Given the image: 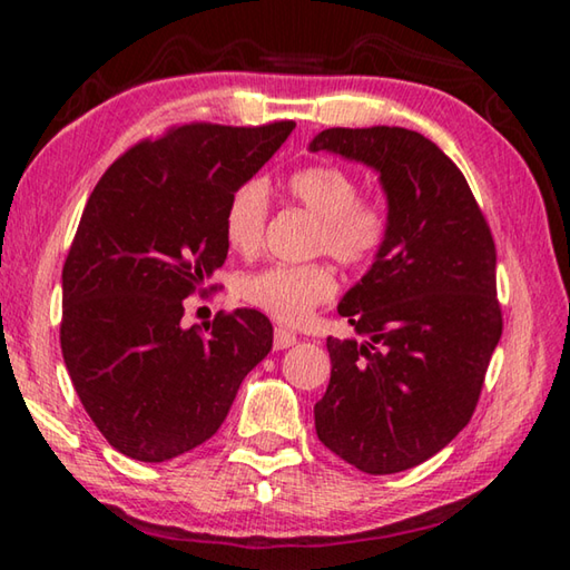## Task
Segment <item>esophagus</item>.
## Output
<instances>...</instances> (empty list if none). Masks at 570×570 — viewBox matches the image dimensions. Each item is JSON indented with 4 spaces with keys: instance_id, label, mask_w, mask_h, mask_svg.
Wrapping results in <instances>:
<instances>
[{
    "instance_id": "obj_1",
    "label": "esophagus",
    "mask_w": 570,
    "mask_h": 570,
    "mask_svg": "<svg viewBox=\"0 0 570 570\" xmlns=\"http://www.w3.org/2000/svg\"><path fill=\"white\" fill-rule=\"evenodd\" d=\"M296 344V334L292 330H284V326H278L274 332V350H288V346Z\"/></svg>"
}]
</instances>
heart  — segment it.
<instances>
[{
  "instance_id": "obj_1",
  "label": "heart",
  "mask_w": 570,
  "mask_h": 570,
  "mask_svg": "<svg viewBox=\"0 0 570 570\" xmlns=\"http://www.w3.org/2000/svg\"><path fill=\"white\" fill-rule=\"evenodd\" d=\"M292 204L314 216L312 254H330L342 266H364L380 254L390 234V210L380 196L360 193L352 170L314 163L286 178ZM268 220V188L250 178L230 193L224 208V238L236 254H256ZM336 276L326 262L274 264L240 278V296L284 324H302L316 306L332 302Z\"/></svg>"
}]
</instances>
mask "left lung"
I'll list each match as a JSON object with an SVG mask.
<instances>
[{"label": "left lung", "instance_id": "1", "mask_svg": "<svg viewBox=\"0 0 570 570\" xmlns=\"http://www.w3.org/2000/svg\"><path fill=\"white\" fill-rule=\"evenodd\" d=\"M312 150L380 170L390 234L340 304L356 340H326L332 377L316 435L370 475L435 455L470 422L503 334L495 240L465 176L407 128H330Z\"/></svg>", "mask_w": 570, "mask_h": 570}]
</instances>
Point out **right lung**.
I'll return each mask as SVG.
<instances>
[{
    "label": "right lung",
    "instance_id": "add662e5",
    "mask_svg": "<svg viewBox=\"0 0 570 570\" xmlns=\"http://www.w3.org/2000/svg\"><path fill=\"white\" fill-rule=\"evenodd\" d=\"M292 120L173 125L112 163L62 266V356L110 445L166 462L216 435L246 374L272 352L256 308L183 330V298L224 266V208L282 148ZM214 288V286H210Z\"/></svg>",
    "mask_w": 570,
    "mask_h": 570
}]
</instances>
